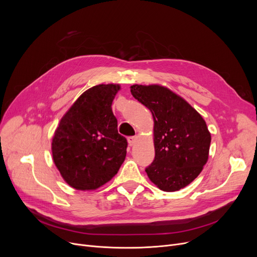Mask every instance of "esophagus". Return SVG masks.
<instances>
[{
    "instance_id": "1",
    "label": "esophagus",
    "mask_w": 257,
    "mask_h": 257,
    "mask_svg": "<svg viewBox=\"0 0 257 257\" xmlns=\"http://www.w3.org/2000/svg\"><path fill=\"white\" fill-rule=\"evenodd\" d=\"M136 142H137V137H129V138H128V144H129L130 147L134 146V144H136Z\"/></svg>"
}]
</instances>
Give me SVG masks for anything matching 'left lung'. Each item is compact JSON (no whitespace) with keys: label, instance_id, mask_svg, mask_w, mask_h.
Here are the masks:
<instances>
[{"label":"left lung","instance_id":"obj_1","mask_svg":"<svg viewBox=\"0 0 257 257\" xmlns=\"http://www.w3.org/2000/svg\"><path fill=\"white\" fill-rule=\"evenodd\" d=\"M132 96L149 108L154 119L150 180L164 192H175L195 180L207 163L211 137L196 109L167 87L132 85Z\"/></svg>","mask_w":257,"mask_h":257}]
</instances>
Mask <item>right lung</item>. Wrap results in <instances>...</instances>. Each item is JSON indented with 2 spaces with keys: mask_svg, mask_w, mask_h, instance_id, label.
I'll return each mask as SVG.
<instances>
[{
  "mask_svg": "<svg viewBox=\"0 0 257 257\" xmlns=\"http://www.w3.org/2000/svg\"><path fill=\"white\" fill-rule=\"evenodd\" d=\"M118 89L116 84H100L84 91L54 134V163L76 190H96L109 181L124 163L128 143L117 132L111 109Z\"/></svg>",
  "mask_w": 257,
  "mask_h": 257,
  "instance_id": "right-lung-1",
  "label": "right lung"
}]
</instances>
